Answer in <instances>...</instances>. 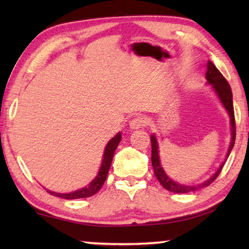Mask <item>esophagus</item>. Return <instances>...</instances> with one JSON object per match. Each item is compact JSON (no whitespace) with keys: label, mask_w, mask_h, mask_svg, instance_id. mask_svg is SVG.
<instances>
[{"label":"esophagus","mask_w":249,"mask_h":249,"mask_svg":"<svg viewBox=\"0 0 249 249\" xmlns=\"http://www.w3.org/2000/svg\"><path fill=\"white\" fill-rule=\"evenodd\" d=\"M145 120L141 116H135L132 120L129 121V127L132 129H138L142 128V126H145Z\"/></svg>","instance_id":"obj_1"}]
</instances>
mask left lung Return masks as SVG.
Segmentation results:
<instances>
[{
    "label": "left lung",
    "instance_id": "left-lung-1",
    "mask_svg": "<svg viewBox=\"0 0 249 249\" xmlns=\"http://www.w3.org/2000/svg\"><path fill=\"white\" fill-rule=\"evenodd\" d=\"M206 80L210 84H212L214 91L216 92V94L220 98L221 102L224 105V107L226 108L227 113L230 114L231 117V142L230 145L229 151H227L226 158L229 157L231 154V150L233 149L234 144H235V137H236V128H235V115H234V107H233V94H231V89L230 87L227 80L223 77V74L220 72L215 66L213 65V62L208 61L206 64ZM150 142H151V163H153V168H154V172L156 178L158 179L160 184L162 185L166 190L174 192V193H189V192H193L199 190V189H202L204 187H208L211 183L215 180L218 175L221 174V171L223 169V167L225 165V161L222 163L218 168L217 171L214 174L209 180H206L205 182L200 183L199 185H184V184H180L177 183L176 181L172 180L166 175L165 170L161 167V163H160V159H159V154H158V144H157V140H156L155 135H151L150 137Z\"/></svg>",
    "mask_w": 249,
    "mask_h": 249
}]
</instances>
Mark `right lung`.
<instances>
[{"label": "right lung", "mask_w": 249, "mask_h": 249, "mask_svg": "<svg viewBox=\"0 0 249 249\" xmlns=\"http://www.w3.org/2000/svg\"><path fill=\"white\" fill-rule=\"evenodd\" d=\"M121 138H122L121 133H119L107 142V145L105 147V150H104L103 160H102V163H101L99 174L95 177V179H93V181L89 184V187L82 188L80 189V190H77L71 193H56L49 190H47V192H49L50 195L56 196L58 197H62V199H66V200L81 199V197H88L95 195V193L102 188L103 183L105 182V180H107L109 167H111V163L113 160V156H114V151L120 144Z\"/></svg>", "instance_id": "add662e5"}]
</instances>
